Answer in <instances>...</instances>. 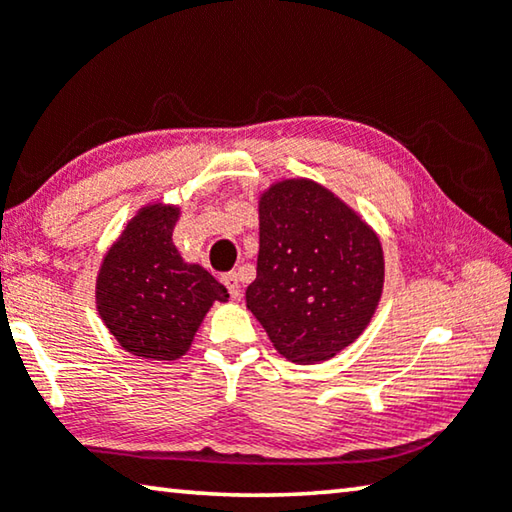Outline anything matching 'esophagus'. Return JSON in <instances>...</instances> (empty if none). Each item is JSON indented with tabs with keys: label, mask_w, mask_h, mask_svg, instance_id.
I'll return each instance as SVG.
<instances>
[{
	"label": "esophagus",
	"mask_w": 512,
	"mask_h": 512,
	"mask_svg": "<svg viewBox=\"0 0 512 512\" xmlns=\"http://www.w3.org/2000/svg\"><path fill=\"white\" fill-rule=\"evenodd\" d=\"M223 285L230 291V296L237 300L241 296V282H239V275L237 273H225L223 275Z\"/></svg>",
	"instance_id": "esophagus-1"
}]
</instances>
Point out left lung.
I'll return each mask as SVG.
<instances>
[{
    "label": "left lung",
    "instance_id": "8db88e82",
    "mask_svg": "<svg viewBox=\"0 0 512 512\" xmlns=\"http://www.w3.org/2000/svg\"><path fill=\"white\" fill-rule=\"evenodd\" d=\"M383 278L376 232L321 184L285 180L259 200L257 278L246 303L287 360L323 362L358 339Z\"/></svg>",
    "mask_w": 512,
    "mask_h": 512
}]
</instances>
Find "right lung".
<instances>
[{
    "mask_svg": "<svg viewBox=\"0 0 512 512\" xmlns=\"http://www.w3.org/2000/svg\"><path fill=\"white\" fill-rule=\"evenodd\" d=\"M177 216L170 205L143 207L97 275V312L118 344L143 360L182 358L214 300L230 298L212 273L177 253Z\"/></svg>",
    "mask_w": 512,
    "mask_h": 512,
    "instance_id": "1",
    "label": "right lung"
}]
</instances>
